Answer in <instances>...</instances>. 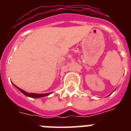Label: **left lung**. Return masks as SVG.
<instances>
[{"label":"left lung","instance_id":"left-lung-1","mask_svg":"<svg viewBox=\"0 0 131 131\" xmlns=\"http://www.w3.org/2000/svg\"><path fill=\"white\" fill-rule=\"evenodd\" d=\"M110 95H109V96H110Z\"/></svg>","mask_w":131,"mask_h":131}]
</instances>
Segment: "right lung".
<instances>
[{"label": "right lung", "mask_w": 131, "mask_h": 131, "mask_svg": "<svg viewBox=\"0 0 131 131\" xmlns=\"http://www.w3.org/2000/svg\"><path fill=\"white\" fill-rule=\"evenodd\" d=\"M13 84V83H12ZM14 86H15V87H16L17 89L19 90V91H21V92H22L24 94H25V96H27L28 97H30V98H41V97H45V96H48L50 95V94L52 93V92H49V93H45V94H38V93H29V92H25V91H24V90H22V89H19V87H18L17 86H16L14 84H13Z\"/></svg>", "instance_id": "1"}]
</instances>
